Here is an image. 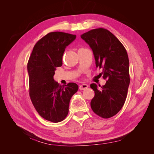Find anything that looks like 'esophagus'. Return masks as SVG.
Masks as SVG:
<instances>
[{"label": "esophagus", "mask_w": 154, "mask_h": 154, "mask_svg": "<svg viewBox=\"0 0 154 154\" xmlns=\"http://www.w3.org/2000/svg\"><path fill=\"white\" fill-rule=\"evenodd\" d=\"M88 88V85L87 84H82L79 86V89L80 90H85Z\"/></svg>", "instance_id": "obj_1"}]
</instances>
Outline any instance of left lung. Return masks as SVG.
Segmentation results:
<instances>
[{
    "mask_svg": "<svg viewBox=\"0 0 154 154\" xmlns=\"http://www.w3.org/2000/svg\"><path fill=\"white\" fill-rule=\"evenodd\" d=\"M89 45L94 56L96 66L102 69L105 85H91L95 95L91 101L92 110L103 118L118 113L127 98L130 84L129 60L127 51L116 37L104 28L92 29L81 35Z\"/></svg>",
    "mask_w": 154,
    "mask_h": 154,
    "instance_id": "obj_1",
    "label": "left lung"
}]
</instances>
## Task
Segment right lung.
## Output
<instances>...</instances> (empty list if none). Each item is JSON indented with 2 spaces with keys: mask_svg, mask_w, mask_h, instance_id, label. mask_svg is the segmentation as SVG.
Listing matches in <instances>:
<instances>
[{
  "mask_svg": "<svg viewBox=\"0 0 154 154\" xmlns=\"http://www.w3.org/2000/svg\"><path fill=\"white\" fill-rule=\"evenodd\" d=\"M76 36L59 31L49 32L36 43L27 63L32 103L41 117L53 123L67 117L70 100L78 89L75 83L62 86L53 78L55 70L62 65L65 49Z\"/></svg>",
  "mask_w": 154,
  "mask_h": 154,
  "instance_id": "obj_1",
  "label": "right lung"
}]
</instances>
